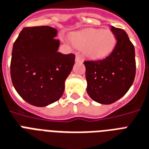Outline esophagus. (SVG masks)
Wrapping results in <instances>:
<instances>
[{"label":"esophagus","instance_id":"obj_1","mask_svg":"<svg viewBox=\"0 0 149 149\" xmlns=\"http://www.w3.org/2000/svg\"><path fill=\"white\" fill-rule=\"evenodd\" d=\"M75 61L76 62H82V57H81V55H79V54L76 55Z\"/></svg>","mask_w":149,"mask_h":149}]
</instances>
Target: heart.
I'll list each match as a JSON object with an SVG mask.
<instances>
[{
    "instance_id": "obj_1",
    "label": "heart",
    "mask_w": 149,
    "mask_h": 149,
    "mask_svg": "<svg viewBox=\"0 0 149 149\" xmlns=\"http://www.w3.org/2000/svg\"><path fill=\"white\" fill-rule=\"evenodd\" d=\"M71 42L78 49H85L86 56L93 59L109 55L116 45L114 33L109 29H88L71 36Z\"/></svg>"
}]
</instances>
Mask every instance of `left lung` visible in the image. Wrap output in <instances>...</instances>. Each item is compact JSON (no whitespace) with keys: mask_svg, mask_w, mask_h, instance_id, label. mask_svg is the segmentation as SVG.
Listing matches in <instances>:
<instances>
[{"mask_svg":"<svg viewBox=\"0 0 149 149\" xmlns=\"http://www.w3.org/2000/svg\"><path fill=\"white\" fill-rule=\"evenodd\" d=\"M116 42L109 56L97 61H85L87 93L94 101L111 104L123 97L134 80V47L126 32L111 26Z\"/></svg>","mask_w":149,"mask_h":149,"instance_id":"obj_1","label":"left lung"}]
</instances>
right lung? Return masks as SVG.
Instances as JSON below:
<instances>
[{"label": "right lung", "instance_id": "1", "mask_svg": "<svg viewBox=\"0 0 149 149\" xmlns=\"http://www.w3.org/2000/svg\"><path fill=\"white\" fill-rule=\"evenodd\" d=\"M57 31L49 26L24 28L14 42L11 78L18 95L29 104L46 107L61 97L75 55L57 51Z\"/></svg>", "mask_w": 149, "mask_h": 149}]
</instances>
